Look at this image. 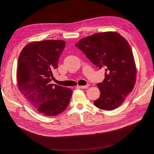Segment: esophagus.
Listing matches in <instances>:
<instances>
[{
  "mask_svg": "<svg viewBox=\"0 0 154 154\" xmlns=\"http://www.w3.org/2000/svg\"><path fill=\"white\" fill-rule=\"evenodd\" d=\"M88 87H89V84H87L86 85H82V86H79V87L80 88H83V89H84V88H87Z\"/></svg>",
  "mask_w": 154,
  "mask_h": 154,
  "instance_id": "1",
  "label": "esophagus"
}]
</instances>
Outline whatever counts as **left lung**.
<instances>
[{"mask_svg": "<svg viewBox=\"0 0 154 154\" xmlns=\"http://www.w3.org/2000/svg\"><path fill=\"white\" fill-rule=\"evenodd\" d=\"M75 46L95 66L106 68L103 81L97 84L100 95L94 102L95 106L104 110L119 107L136 82L137 67L127 40L117 32L109 31L84 37Z\"/></svg>", "mask_w": 154, "mask_h": 154, "instance_id": "1", "label": "left lung"}]
</instances>
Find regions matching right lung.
<instances>
[{"label":"right lung","instance_id":"1","mask_svg":"<svg viewBox=\"0 0 154 154\" xmlns=\"http://www.w3.org/2000/svg\"><path fill=\"white\" fill-rule=\"evenodd\" d=\"M66 45L61 40L33 42L23 48L18 59L17 86L38 112L56 116L67 107L72 90L51 84L52 72Z\"/></svg>","mask_w":154,"mask_h":154}]
</instances>
